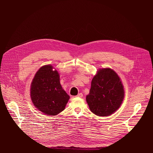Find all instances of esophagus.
<instances>
[{
	"label": "esophagus",
	"mask_w": 153,
	"mask_h": 153,
	"mask_svg": "<svg viewBox=\"0 0 153 153\" xmlns=\"http://www.w3.org/2000/svg\"><path fill=\"white\" fill-rule=\"evenodd\" d=\"M82 96H83V94H82V93H79V94L76 96V97H82Z\"/></svg>",
	"instance_id": "1"
}]
</instances>
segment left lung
I'll use <instances>...</instances> for the list:
<instances>
[{
    "mask_svg": "<svg viewBox=\"0 0 153 153\" xmlns=\"http://www.w3.org/2000/svg\"><path fill=\"white\" fill-rule=\"evenodd\" d=\"M86 100L92 113L99 116H110L120 107L124 90L118 75L110 68L100 70L94 76Z\"/></svg>",
    "mask_w": 153,
    "mask_h": 153,
    "instance_id": "1",
    "label": "left lung"
}]
</instances>
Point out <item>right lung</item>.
Listing matches in <instances>:
<instances>
[{
	"label": "right lung",
	"instance_id": "add662e5",
	"mask_svg": "<svg viewBox=\"0 0 153 153\" xmlns=\"http://www.w3.org/2000/svg\"><path fill=\"white\" fill-rule=\"evenodd\" d=\"M51 65L41 67L31 86V98L34 106L43 113L54 116L62 112L70 96L60 83L58 72Z\"/></svg>",
	"mask_w": 153,
	"mask_h": 153
}]
</instances>
